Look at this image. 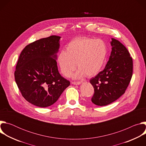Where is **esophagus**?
I'll list each match as a JSON object with an SVG mask.
<instances>
[{
    "label": "esophagus",
    "instance_id": "obj_1",
    "mask_svg": "<svg viewBox=\"0 0 146 146\" xmlns=\"http://www.w3.org/2000/svg\"><path fill=\"white\" fill-rule=\"evenodd\" d=\"M81 83V82L80 81H73L72 82V84H74V85H80Z\"/></svg>",
    "mask_w": 146,
    "mask_h": 146
}]
</instances>
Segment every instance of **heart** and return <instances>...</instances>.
I'll return each instance as SVG.
<instances>
[{"label": "heart", "mask_w": 146, "mask_h": 146, "mask_svg": "<svg viewBox=\"0 0 146 146\" xmlns=\"http://www.w3.org/2000/svg\"><path fill=\"white\" fill-rule=\"evenodd\" d=\"M108 47L101 39L77 37L68 43L66 51L59 53L57 60L62 73L69 77L77 66L75 78L92 77L102 69L107 56Z\"/></svg>", "instance_id": "1"}]
</instances>
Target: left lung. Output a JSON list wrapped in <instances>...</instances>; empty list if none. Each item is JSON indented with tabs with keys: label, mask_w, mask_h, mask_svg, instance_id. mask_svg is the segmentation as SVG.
<instances>
[{
	"label": "left lung",
	"mask_w": 146,
	"mask_h": 146,
	"mask_svg": "<svg viewBox=\"0 0 146 146\" xmlns=\"http://www.w3.org/2000/svg\"><path fill=\"white\" fill-rule=\"evenodd\" d=\"M111 52L103 69L90 80L94 88L91 101L97 106H106L125 92L133 73V60L127 48L112 38Z\"/></svg>",
	"instance_id": "8db88e82"
}]
</instances>
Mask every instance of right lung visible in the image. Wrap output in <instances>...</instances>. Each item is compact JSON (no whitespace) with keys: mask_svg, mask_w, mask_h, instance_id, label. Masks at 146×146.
Segmentation results:
<instances>
[{"mask_svg":"<svg viewBox=\"0 0 146 146\" xmlns=\"http://www.w3.org/2000/svg\"><path fill=\"white\" fill-rule=\"evenodd\" d=\"M60 36H51L27 45L19 56L15 80L23 96L40 108L55 103L70 81L59 74L56 53Z\"/></svg>","mask_w":146,"mask_h":146,"instance_id":"1","label":"right lung"}]
</instances>
